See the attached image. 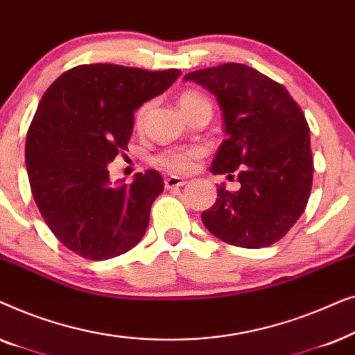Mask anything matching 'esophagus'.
<instances>
[{"instance_id": "obj_1", "label": "esophagus", "mask_w": 355, "mask_h": 355, "mask_svg": "<svg viewBox=\"0 0 355 355\" xmlns=\"http://www.w3.org/2000/svg\"><path fill=\"white\" fill-rule=\"evenodd\" d=\"M186 179L178 178V176H169L164 179V187L166 189H176V187H182L186 186Z\"/></svg>"}]
</instances>
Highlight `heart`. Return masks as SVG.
I'll use <instances>...</instances> for the list:
<instances>
[{"label":"heart","instance_id":"b5f03b06","mask_svg":"<svg viewBox=\"0 0 355 355\" xmlns=\"http://www.w3.org/2000/svg\"><path fill=\"white\" fill-rule=\"evenodd\" d=\"M179 105H181L184 113L189 114L192 110L198 108V106L210 105V103H208V100L202 94L189 90V92H184L181 95V98H179ZM148 106H150L148 103L142 105L137 113H135V125H137V128L142 125L145 114H147L148 111ZM205 155H207V148L203 147V145H198V144L179 145V147L166 148L164 152L159 153L158 157L155 158V163L168 173L189 174L197 168L198 162H200Z\"/></svg>","mask_w":355,"mask_h":355}]
</instances>
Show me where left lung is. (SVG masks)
<instances>
[{"label": "left lung", "instance_id": "left-lung-1", "mask_svg": "<svg viewBox=\"0 0 355 355\" xmlns=\"http://www.w3.org/2000/svg\"><path fill=\"white\" fill-rule=\"evenodd\" d=\"M216 96L226 139L211 173H237L241 189L218 187L202 221L218 239L245 249L278 242L307 205L313 179L310 130L283 85L245 64L226 62L184 76Z\"/></svg>", "mask_w": 355, "mask_h": 355}]
</instances>
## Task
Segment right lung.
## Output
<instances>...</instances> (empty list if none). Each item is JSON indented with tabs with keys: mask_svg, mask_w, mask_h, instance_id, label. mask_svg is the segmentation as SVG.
<instances>
[{
	"mask_svg": "<svg viewBox=\"0 0 355 355\" xmlns=\"http://www.w3.org/2000/svg\"><path fill=\"white\" fill-rule=\"evenodd\" d=\"M179 69L82 64L42 96L26 140L32 196L58 241L89 260H108L142 239L163 192L158 171L111 186L108 163L128 150L134 111L162 95Z\"/></svg>",
	"mask_w": 355,
	"mask_h": 355,
	"instance_id": "obj_1",
	"label": "right lung"
}]
</instances>
